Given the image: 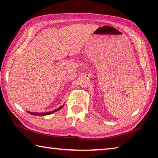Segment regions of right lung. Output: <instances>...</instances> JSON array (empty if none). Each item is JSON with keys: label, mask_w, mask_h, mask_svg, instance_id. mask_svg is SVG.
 Here are the masks:
<instances>
[{"label": "right lung", "mask_w": 158, "mask_h": 158, "mask_svg": "<svg viewBox=\"0 0 158 158\" xmlns=\"http://www.w3.org/2000/svg\"><path fill=\"white\" fill-rule=\"evenodd\" d=\"M63 106H64V105H62V106H60L59 108L56 109H55V110H52V111H50V112H45V113H32V112L28 111V113H30V114H31V115H38V116H39V115H40V116H43V115H50V114H52V113H54V112L58 111V110H60V109H61Z\"/></svg>", "instance_id": "1"}]
</instances>
